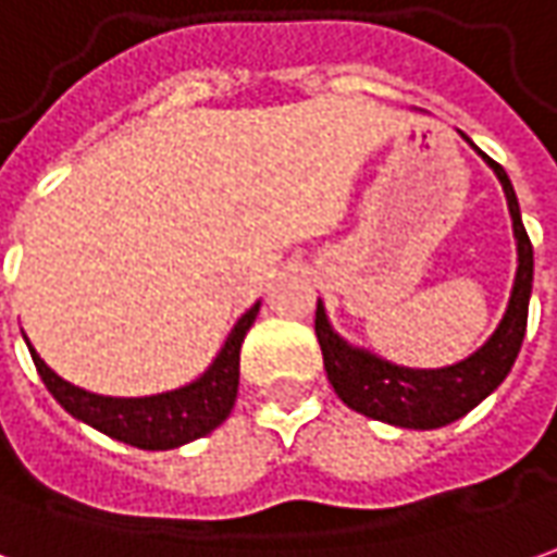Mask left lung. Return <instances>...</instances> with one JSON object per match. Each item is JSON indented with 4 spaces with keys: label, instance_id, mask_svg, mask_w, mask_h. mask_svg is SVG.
Segmentation results:
<instances>
[{
    "label": "left lung",
    "instance_id": "obj_1",
    "mask_svg": "<svg viewBox=\"0 0 557 557\" xmlns=\"http://www.w3.org/2000/svg\"><path fill=\"white\" fill-rule=\"evenodd\" d=\"M476 154H482L479 148ZM482 160L494 169L497 182L504 187L519 267H516V282L509 290L500 324L470 358L440 367V370H412V367L391 363L343 339L330 324L324 302L318 300L315 336L321 343L330 385L339 394V400L360 416L385 421L394 428H412V431L446 428L467 416L470 409H476L491 391H497V385L509 375L512 363L519 358L524 327H528L531 287H534V248L528 239V230L521 224L519 199H516L509 175L491 157L482 154Z\"/></svg>",
    "mask_w": 557,
    "mask_h": 557
}]
</instances>
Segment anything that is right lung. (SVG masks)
Here are the masks:
<instances>
[{
	"label": "right lung",
	"mask_w": 557,
	"mask_h": 557,
	"mask_svg": "<svg viewBox=\"0 0 557 557\" xmlns=\"http://www.w3.org/2000/svg\"><path fill=\"white\" fill-rule=\"evenodd\" d=\"M257 312H260V302H255L233 324L218 358L209 363V370L199 379L175 391L151 394V397H106V394L78 388L53 373L51 367L38 358L33 343L26 336L23 339H26V348L33 355V363H36L45 388L51 391L53 400L60 403L69 416L90 424L111 440H121L126 446L145 448V451H166V448L187 446L227 421L230 409L236 403V391H239L242 343H245V333L255 324Z\"/></svg>",
	"instance_id": "1"
}]
</instances>
